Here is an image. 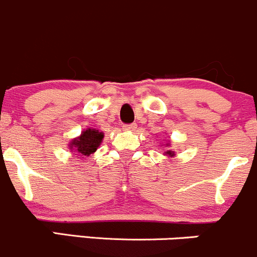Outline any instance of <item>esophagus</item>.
<instances>
[{"instance_id":"34e87169","label":"esophagus","mask_w":257,"mask_h":257,"mask_svg":"<svg viewBox=\"0 0 257 257\" xmlns=\"http://www.w3.org/2000/svg\"><path fill=\"white\" fill-rule=\"evenodd\" d=\"M136 127H137L136 123H127V125L122 126V128L125 130V131H134Z\"/></svg>"}]
</instances>
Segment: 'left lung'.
Segmentation results:
<instances>
[{
    "mask_svg": "<svg viewBox=\"0 0 257 257\" xmlns=\"http://www.w3.org/2000/svg\"><path fill=\"white\" fill-rule=\"evenodd\" d=\"M166 154H169V155H172V153H171V152H170V151H169V152H166Z\"/></svg>",
    "mask_w": 257,
    "mask_h": 257,
    "instance_id": "1",
    "label": "left lung"
}]
</instances>
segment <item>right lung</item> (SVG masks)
I'll return each instance as SVG.
<instances>
[{"instance_id":"obj_1","label":"right lung","mask_w":257,"mask_h":257,"mask_svg":"<svg viewBox=\"0 0 257 257\" xmlns=\"http://www.w3.org/2000/svg\"><path fill=\"white\" fill-rule=\"evenodd\" d=\"M103 137V134L98 130L88 128L83 131L79 138H75L70 144V149L81 154L82 157H88L97 151Z\"/></svg>"}]
</instances>
